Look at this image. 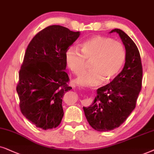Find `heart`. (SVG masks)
<instances>
[{
    "mask_svg": "<svg viewBox=\"0 0 154 154\" xmlns=\"http://www.w3.org/2000/svg\"><path fill=\"white\" fill-rule=\"evenodd\" d=\"M126 58L124 45L112 38L94 36L81 44V51L70 47L65 53L67 66L75 75L82 72L90 62L91 69L79 76L76 82L81 86H94L113 79L121 70Z\"/></svg>",
    "mask_w": 154,
    "mask_h": 154,
    "instance_id": "1",
    "label": "heart"
}]
</instances>
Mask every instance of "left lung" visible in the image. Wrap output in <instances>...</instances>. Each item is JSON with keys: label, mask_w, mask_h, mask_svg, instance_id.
I'll return each instance as SVG.
<instances>
[{"label": "left lung", "mask_w": 154, "mask_h": 154, "mask_svg": "<svg viewBox=\"0 0 154 154\" xmlns=\"http://www.w3.org/2000/svg\"><path fill=\"white\" fill-rule=\"evenodd\" d=\"M117 32L126 50L125 66L111 82L97 89L91 105L83 107L90 126L98 132H107L120 127L136 106L142 85V65L139 51L130 36L119 29Z\"/></svg>", "instance_id": "1"}]
</instances>
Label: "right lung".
<instances>
[{"mask_svg": "<svg viewBox=\"0 0 154 154\" xmlns=\"http://www.w3.org/2000/svg\"><path fill=\"white\" fill-rule=\"evenodd\" d=\"M79 34L60 25L48 26L26 48L16 90L21 112L37 128L46 130L60 124L63 97L72 89L65 72V53Z\"/></svg>", "mask_w": 154, "mask_h": 154, "instance_id": "1", "label": "right lung"}]
</instances>
